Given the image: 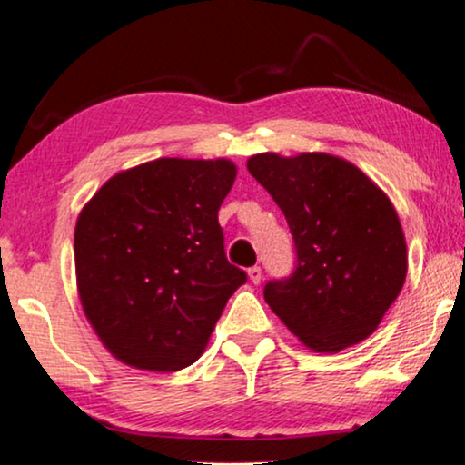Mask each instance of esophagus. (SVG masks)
I'll return each mask as SVG.
<instances>
[{"mask_svg": "<svg viewBox=\"0 0 465 465\" xmlns=\"http://www.w3.org/2000/svg\"><path fill=\"white\" fill-rule=\"evenodd\" d=\"M248 278L252 280V282H254V284H259L261 282V278H262V272H261V267H250L248 269Z\"/></svg>", "mask_w": 465, "mask_h": 465, "instance_id": "34e87169", "label": "esophagus"}]
</instances>
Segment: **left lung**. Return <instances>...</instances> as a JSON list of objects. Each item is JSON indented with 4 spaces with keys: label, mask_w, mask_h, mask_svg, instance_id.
Returning <instances> with one entry per match:
<instances>
[{
    "label": "left lung",
    "mask_w": 465,
    "mask_h": 465,
    "mask_svg": "<svg viewBox=\"0 0 465 465\" xmlns=\"http://www.w3.org/2000/svg\"><path fill=\"white\" fill-rule=\"evenodd\" d=\"M248 170L282 209L295 272L265 284V302L308 349L338 353L369 338L397 300L408 245L391 198L328 153H261Z\"/></svg>",
    "instance_id": "8db88e82"
}]
</instances>
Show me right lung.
Instances as JSON below:
<instances>
[{"label":"right lung","instance_id":"right-lung-1","mask_svg":"<svg viewBox=\"0 0 465 465\" xmlns=\"http://www.w3.org/2000/svg\"><path fill=\"white\" fill-rule=\"evenodd\" d=\"M237 165L154 159L118 172L74 226L77 291L114 358L172 372L204 351L228 297L248 276L228 262L217 211Z\"/></svg>","mask_w":465,"mask_h":465}]
</instances>
